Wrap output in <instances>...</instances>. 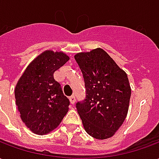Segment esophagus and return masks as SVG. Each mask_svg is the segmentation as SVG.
Instances as JSON below:
<instances>
[{"mask_svg":"<svg viewBox=\"0 0 159 159\" xmlns=\"http://www.w3.org/2000/svg\"><path fill=\"white\" fill-rule=\"evenodd\" d=\"M69 100H70V103L72 104V105H74V104H75V102H76V98H75V96H74V95H71V96L70 97Z\"/></svg>","mask_w":159,"mask_h":159,"instance_id":"1","label":"esophagus"}]
</instances>
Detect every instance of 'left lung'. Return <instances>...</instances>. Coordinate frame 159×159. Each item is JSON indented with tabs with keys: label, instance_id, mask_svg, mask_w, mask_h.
Masks as SVG:
<instances>
[{
	"label": "left lung",
	"instance_id": "8db88e82",
	"mask_svg": "<svg viewBox=\"0 0 159 159\" xmlns=\"http://www.w3.org/2000/svg\"><path fill=\"white\" fill-rule=\"evenodd\" d=\"M86 97L76 104L86 132L98 140L113 135L126 118L131 89L125 71L101 48L79 52Z\"/></svg>",
	"mask_w": 159,
	"mask_h": 159
}]
</instances>
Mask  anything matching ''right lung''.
<instances>
[{
	"instance_id": "1",
	"label": "right lung",
	"mask_w": 159,
	"mask_h": 159,
	"mask_svg": "<svg viewBox=\"0 0 159 159\" xmlns=\"http://www.w3.org/2000/svg\"><path fill=\"white\" fill-rule=\"evenodd\" d=\"M70 58L62 52L47 50L27 66L15 87L20 117L30 130L46 134L56 129L69 110L70 101L53 73Z\"/></svg>"
}]
</instances>
